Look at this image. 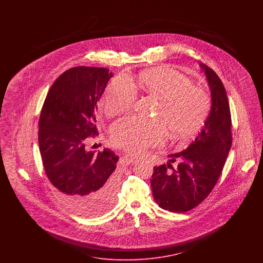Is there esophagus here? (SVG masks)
I'll use <instances>...</instances> for the list:
<instances>
[{
	"label": "esophagus",
	"instance_id": "34e87169",
	"mask_svg": "<svg viewBox=\"0 0 263 263\" xmlns=\"http://www.w3.org/2000/svg\"><path fill=\"white\" fill-rule=\"evenodd\" d=\"M124 159H125V161L127 163H131V164H134V163H136L139 162V160H138V159L134 158V157H130V156H125V157H124Z\"/></svg>",
	"mask_w": 263,
	"mask_h": 263
}]
</instances>
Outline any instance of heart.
Segmentation results:
<instances>
[{"instance_id":"obj_1","label":"heart","mask_w":263,"mask_h":263,"mask_svg":"<svg viewBox=\"0 0 263 263\" xmlns=\"http://www.w3.org/2000/svg\"><path fill=\"white\" fill-rule=\"evenodd\" d=\"M140 88L159 100L154 120L128 116L116 121L110 129L113 146L134 155L163 144L167 129L175 139L194 137L207 120L212 106L209 93L194 86L193 81L170 66H159L138 76ZM136 99L135 88L124 76H118L107 85L100 99L106 116L131 109Z\"/></svg>"}]
</instances>
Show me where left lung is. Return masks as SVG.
Here are the masks:
<instances>
[{"label":"left lung","mask_w":263,"mask_h":263,"mask_svg":"<svg viewBox=\"0 0 263 263\" xmlns=\"http://www.w3.org/2000/svg\"><path fill=\"white\" fill-rule=\"evenodd\" d=\"M200 67L211 89L210 114L187 149L170 155L167 164L155 166L151 179L156 203L171 212H187L210 194L232 146V119L224 85L211 68L203 63ZM176 160L175 169L170 163Z\"/></svg>","instance_id":"1"}]
</instances>
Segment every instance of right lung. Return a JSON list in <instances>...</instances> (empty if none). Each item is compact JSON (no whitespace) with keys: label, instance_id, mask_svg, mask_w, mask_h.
Here are the masks:
<instances>
[{"label":"right lung","instance_id":"1","mask_svg":"<svg viewBox=\"0 0 263 263\" xmlns=\"http://www.w3.org/2000/svg\"><path fill=\"white\" fill-rule=\"evenodd\" d=\"M113 77L106 68L74 67L52 85L38 130L45 174L59 198L76 212L97 216L110 209L117 191L112 151L87 152V138L99 135L97 102Z\"/></svg>","mask_w":263,"mask_h":263}]
</instances>
